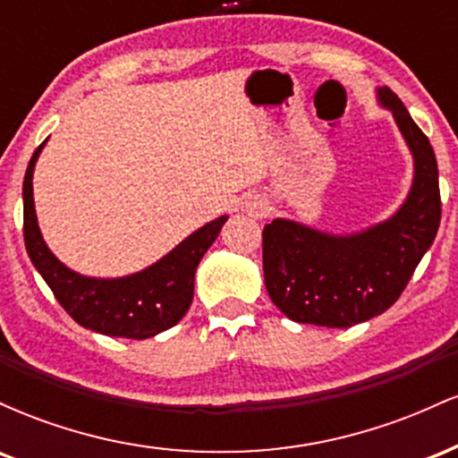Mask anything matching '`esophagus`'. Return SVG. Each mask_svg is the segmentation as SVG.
<instances>
[{
  "label": "esophagus",
  "mask_w": 458,
  "mask_h": 458,
  "mask_svg": "<svg viewBox=\"0 0 458 458\" xmlns=\"http://www.w3.org/2000/svg\"><path fill=\"white\" fill-rule=\"evenodd\" d=\"M243 211L250 215V217L260 219L269 213V202L262 196H247L243 199Z\"/></svg>",
  "instance_id": "34e87169"
}]
</instances>
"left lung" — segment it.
Returning <instances> with one entry per match:
<instances>
[{
  "label": "left lung",
  "instance_id": "8db88e82",
  "mask_svg": "<svg viewBox=\"0 0 458 458\" xmlns=\"http://www.w3.org/2000/svg\"><path fill=\"white\" fill-rule=\"evenodd\" d=\"M413 155V185L386 222L355 234H327L291 219L262 230V269L271 301L297 323L351 327L396 303L433 245L441 219L433 146L390 88L377 90Z\"/></svg>",
  "mask_w": 458,
  "mask_h": 458
}]
</instances>
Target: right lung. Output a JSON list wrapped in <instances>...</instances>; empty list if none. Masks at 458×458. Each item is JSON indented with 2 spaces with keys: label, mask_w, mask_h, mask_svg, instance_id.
I'll return each mask as SVG.
<instances>
[{
  "label": "right lung",
  "mask_w": 458,
  "mask_h": 458,
  "mask_svg": "<svg viewBox=\"0 0 458 458\" xmlns=\"http://www.w3.org/2000/svg\"><path fill=\"white\" fill-rule=\"evenodd\" d=\"M45 141L31 155L23 181V239L31 265L38 269L60 306L81 327L115 338L144 340L174 327L193 299V277L225 224V215L202 225L148 269L127 277H86L71 271L51 254L34 208L31 176Z\"/></svg>",
  "instance_id": "1"
}]
</instances>
